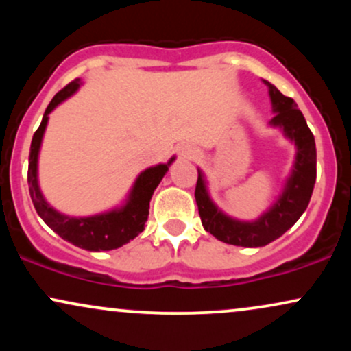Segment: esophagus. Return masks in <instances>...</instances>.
I'll use <instances>...</instances> for the list:
<instances>
[{
    "mask_svg": "<svg viewBox=\"0 0 351 351\" xmlns=\"http://www.w3.org/2000/svg\"><path fill=\"white\" fill-rule=\"evenodd\" d=\"M199 152L196 150L195 147H191V145H183V147H180V156L181 158H186V160H195L198 158Z\"/></svg>",
    "mask_w": 351,
    "mask_h": 351,
    "instance_id": "esophagus-1",
    "label": "esophagus"
}]
</instances>
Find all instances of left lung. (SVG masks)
Listing matches in <instances>:
<instances>
[{
    "mask_svg": "<svg viewBox=\"0 0 351 351\" xmlns=\"http://www.w3.org/2000/svg\"><path fill=\"white\" fill-rule=\"evenodd\" d=\"M269 87L274 117L272 127H279L289 140L295 143L297 153L293 167L284 189L267 211L256 221H239L224 215L209 198L206 180L203 171L198 170L195 198L203 228L216 239L226 244L243 245V247H263L291 229L297 219L304 215L312 198L313 184L317 178V150L315 138L310 132L302 112L297 108L293 99L280 94L279 88L264 80Z\"/></svg>",
    "mask_w": 351,
    "mask_h": 351,
    "instance_id": "1",
    "label": "left lung"
}]
</instances>
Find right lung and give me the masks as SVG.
I'll return each mask as SVG.
<instances>
[{
	"instance_id": "1",
	"label": "right lung",
	"mask_w": 351,
	"mask_h": 351,
	"mask_svg": "<svg viewBox=\"0 0 351 351\" xmlns=\"http://www.w3.org/2000/svg\"><path fill=\"white\" fill-rule=\"evenodd\" d=\"M80 79L72 80L62 90L52 97L43 115V122L38 130L34 132L33 142L29 150V167H27V184H29V195L38 215L43 217L44 223L52 231L58 232L67 243L77 245L86 251H112V249L122 247L123 244L130 243L145 229V223L148 219V208L150 199L156 186L168 171V167L175 162L171 156L170 162L150 167L136 176L134 186L128 193L127 201L120 208L110 209V211L100 213L94 216L74 217L62 215L44 199L38 183V158L41 150L43 136L46 132L49 114L59 104L74 95L80 87Z\"/></svg>"
}]
</instances>
